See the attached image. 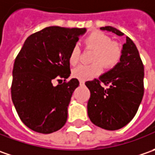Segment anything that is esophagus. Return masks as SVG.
I'll use <instances>...</instances> for the list:
<instances>
[{
	"mask_svg": "<svg viewBox=\"0 0 155 155\" xmlns=\"http://www.w3.org/2000/svg\"><path fill=\"white\" fill-rule=\"evenodd\" d=\"M80 85H81V86H83V85H85V82H84L83 81H80Z\"/></svg>",
	"mask_w": 155,
	"mask_h": 155,
	"instance_id": "esophagus-1",
	"label": "esophagus"
}]
</instances>
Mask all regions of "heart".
I'll use <instances>...</instances> for the list:
<instances>
[{
  "label": "heart",
  "mask_w": 155,
  "mask_h": 155,
  "mask_svg": "<svg viewBox=\"0 0 155 155\" xmlns=\"http://www.w3.org/2000/svg\"><path fill=\"white\" fill-rule=\"evenodd\" d=\"M86 49L94 50L90 65L82 64L74 68L72 76L80 81H87L98 76L103 70V64L108 68L117 66L123 56V49L119 43L111 41L109 35L100 31H94L88 34L84 39ZM81 51L78 46H74L68 55V62L74 66L80 61Z\"/></svg>",
  "instance_id": "obj_1"
}]
</instances>
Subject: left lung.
Instances as JSON below:
<instances>
[{
    "mask_svg": "<svg viewBox=\"0 0 155 155\" xmlns=\"http://www.w3.org/2000/svg\"><path fill=\"white\" fill-rule=\"evenodd\" d=\"M100 29L124 35L112 26ZM143 78L144 66L138 50L127 37L120 62L99 79L85 83L90 91L87 113L91 122L107 130H117L128 124L136 114L144 94Z\"/></svg>",
    "mask_w": 155,
    "mask_h": 155,
    "instance_id": "1",
    "label": "left lung"
}]
</instances>
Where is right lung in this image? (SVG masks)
I'll list each match as a JSON object with an SVG mask.
<instances>
[{"label": "right lung", "instance_id": "add662e5", "mask_svg": "<svg viewBox=\"0 0 155 155\" xmlns=\"http://www.w3.org/2000/svg\"><path fill=\"white\" fill-rule=\"evenodd\" d=\"M85 31L46 27L30 35L16 56L11 97L20 120L31 130L51 134L66 124L68 106L79 86L75 78L66 81L71 73L68 55Z\"/></svg>", "mask_w": 155, "mask_h": 155}]
</instances>
